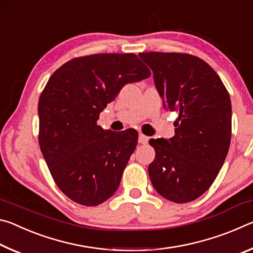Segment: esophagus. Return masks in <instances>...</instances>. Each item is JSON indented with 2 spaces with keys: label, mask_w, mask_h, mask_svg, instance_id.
<instances>
[{
  "label": "esophagus",
  "mask_w": 253,
  "mask_h": 253,
  "mask_svg": "<svg viewBox=\"0 0 253 253\" xmlns=\"http://www.w3.org/2000/svg\"><path fill=\"white\" fill-rule=\"evenodd\" d=\"M138 143L139 144H147L148 143V137L143 134H139L138 136Z\"/></svg>",
  "instance_id": "esophagus-1"
}]
</instances>
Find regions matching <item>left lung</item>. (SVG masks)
Returning a JSON list of instances; mask_svg holds the SVG:
<instances>
[{
	"mask_svg": "<svg viewBox=\"0 0 253 253\" xmlns=\"http://www.w3.org/2000/svg\"><path fill=\"white\" fill-rule=\"evenodd\" d=\"M154 83L169 111H178L175 135L151 139L155 160L148 166L153 186L166 200L187 203L212 185L231 140L232 108L220 77L204 60L186 53L145 52Z\"/></svg>",
	"mask_w": 253,
	"mask_h": 253,
	"instance_id": "8db88e82",
	"label": "left lung"
}]
</instances>
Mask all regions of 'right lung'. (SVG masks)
<instances>
[{
    "instance_id": "obj_1",
    "label": "right lung",
    "mask_w": 253,
    "mask_h": 253,
    "mask_svg": "<svg viewBox=\"0 0 253 253\" xmlns=\"http://www.w3.org/2000/svg\"><path fill=\"white\" fill-rule=\"evenodd\" d=\"M149 76L134 53H99L72 59L50 77L38 105L39 145L72 201L96 207L117 191L138 132L104 130L97 121L124 85Z\"/></svg>"
}]
</instances>
